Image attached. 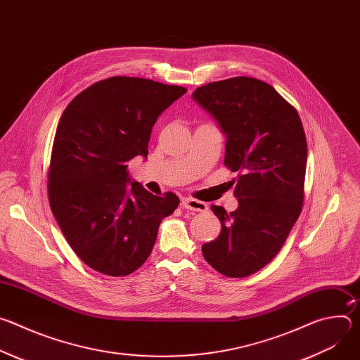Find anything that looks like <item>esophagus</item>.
Segmentation results:
<instances>
[{
	"label": "esophagus",
	"instance_id": "34e87169",
	"mask_svg": "<svg viewBox=\"0 0 360 360\" xmlns=\"http://www.w3.org/2000/svg\"><path fill=\"white\" fill-rule=\"evenodd\" d=\"M182 208L186 211H192V212H205L208 210V205L205 202L196 200V199H191V198H184L182 202Z\"/></svg>",
	"mask_w": 360,
	"mask_h": 360
}]
</instances>
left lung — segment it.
<instances>
[{
	"mask_svg": "<svg viewBox=\"0 0 360 360\" xmlns=\"http://www.w3.org/2000/svg\"><path fill=\"white\" fill-rule=\"evenodd\" d=\"M226 136L225 165L238 172V208L212 205L221 221L217 239L202 255L228 278H245L268 265L300 215L307 160L296 110L269 84L235 77L192 94Z\"/></svg>",
	"mask_w": 360,
	"mask_h": 360,
	"instance_id": "8db88e82",
	"label": "left lung"
}]
</instances>
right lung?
Masks as SVG:
<instances>
[{"label": "right lung", "mask_w": 360, "mask_h": 360, "mask_svg": "<svg viewBox=\"0 0 360 360\" xmlns=\"http://www.w3.org/2000/svg\"><path fill=\"white\" fill-rule=\"evenodd\" d=\"M186 89L143 78L112 77L78 94L57 127L48 198L67 242L96 272L127 276L148 259L158 228L179 198L148 192L128 172L148 157L158 117Z\"/></svg>", "instance_id": "1"}]
</instances>
